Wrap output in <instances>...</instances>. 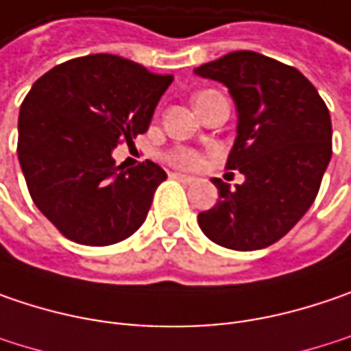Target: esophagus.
<instances>
[{"instance_id": "34e87169", "label": "esophagus", "mask_w": 351, "mask_h": 351, "mask_svg": "<svg viewBox=\"0 0 351 351\" xmlns=\"http://www.w3.org/2000/svg\"><path fill=\"white\" fill-rule=\"evenodd\" d=\"M173 178H176V180H180L182 184H195L196 178L195 176H189V175H180V173H173Z\"/></svg>"}]
</instances>
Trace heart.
<instances>
[{
  "mask_svg": "<svg viewBox=\"0 0 351 351\" xmlns=\"http://www.w3.org/2000/svg\"><path fill=\"white\" fill-rule=\"evenodd\" d=\"M206 93V91H204ZM202 95V93H200ZM198 95V97H200ZM196 97V99H198ZM167 160L175 167H180V169H198L202 165V156L198 155L196 151H191V149H175L167 155Z\"/></svg>",
  "mask_w": 351,
  "mask_h": 351,
  "instance_id": "1",
  "label": "heart"
}]
</instances>
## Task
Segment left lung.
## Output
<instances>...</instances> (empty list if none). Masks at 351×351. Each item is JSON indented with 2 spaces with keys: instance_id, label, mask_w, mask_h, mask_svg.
<instances>
[{
  "instance_id": "obj_1",
  "label": "left lung",
  "mask_w": 351,
  "mask_h": 351,
  "mask_svg": "<svg viewBox=\"0 0 351 351\" xmlns=\"http://www.w3.org/2000/svg\"><path fill=\"white\" fill-rule=\"evenodd\" d=\"M228 87L238 111L237 141L226 160L244 182L215 178L218 202L198 215L218 246L260 250L286 237L318 195L332 156L330 111L294 67L254 51H232L195 69Z\"/></svg>"
}]
</instances>
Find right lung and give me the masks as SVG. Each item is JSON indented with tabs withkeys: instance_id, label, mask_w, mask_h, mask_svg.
<instances>
[{
	"instance_id": "right-lung-1",
	"label": "right lung",
	"mask_w": 351,
	"mask_h": 351,
	"mask_svg": "<svg viewBox=\"0 0 351 351\" xmlns=\"http://www.w3.org/2000/svg\"><path fill=\"white\" fill-rule=\"evenodd\" d=\"M173 75L107 53L65 61L19 109L17 156L35 206L77 244L109 246L141 228L167 173L114 165L113 149L147 133Z\"/></svg>"
}]
</instances>
